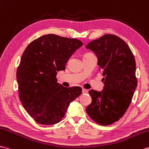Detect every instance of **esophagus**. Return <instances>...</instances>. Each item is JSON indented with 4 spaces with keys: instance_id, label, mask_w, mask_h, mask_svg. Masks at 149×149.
Wrapping results in <instances>:
<instances>
[{
    "instance_id": "obj_1",
    "label": "esophagus",
    "mask_w": 149,
    "mask_h": 149,
    "mask_svg": "<svg viewBox=\"0 0 149 149\" xmlns=\"http://www.w3.org/2000/svg\"><path fill=\"white\" fill-rule=\"evenodd\" d=\"M88 93V90L86 89H82V94H87Z\"/></svg>"
}]
</instances>
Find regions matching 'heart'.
I'll use <instances>...</instances> for the list:
<instances>
[{
  "instance_id": "b5f03b06",
  "label": "heart",
  "mask_w": 149,
  "mask_h": 149,
  "mask_svg": "<svg viewBox=\"0 0 149 149\" xmlns=\"http://www.w3.org/2000/svg\"><path fill=\"white\" fill-rule=\"evenodd\" d=\"M93 55V53H86V54L84 55V56H87V55Z\"/></svg>"
}]
</instances>
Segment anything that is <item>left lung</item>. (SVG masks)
Masks as SVG:
<instances>
[{"mask_svg":"<svg viewBox=\"0 0 149 149\" xmlns=\"http://www.w3.org/2000/svg\"><path fill=\"white\" fill-rule=\"evenodd\" d=\"M86 47L97 56L104 84L101 92L89 91L92 102L86 113L98 124L111 125L127 111L136 88L134 56L124 40L111 34L91 41Z\"/></svg>","mask_w":149,"mask_h":149,"instance_id":"obj_1","label":"left lung"}]
</instances>
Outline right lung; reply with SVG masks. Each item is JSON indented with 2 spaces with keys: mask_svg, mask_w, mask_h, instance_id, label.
Returning <instances> with one entry per match:
<instances>
[{
  "mask_svg": "<svg viewBox=\"0 0 149 149\" xmlns=\"http://www.w3.org/2000/svg\"><path fill=\"white\" fill-rule=\"evenodd\" d=\"M82 45L77 39L49 34L31 42L22 53L16 72L19 97L37 123H58L70 102L81 94V87H63L56 75Z\"/></svg>",
  "mask_w": 149,
  "mask_h": 149,
  "instance_id": "right-lung-1",
  "label": "right lung"
}]
</instances>
